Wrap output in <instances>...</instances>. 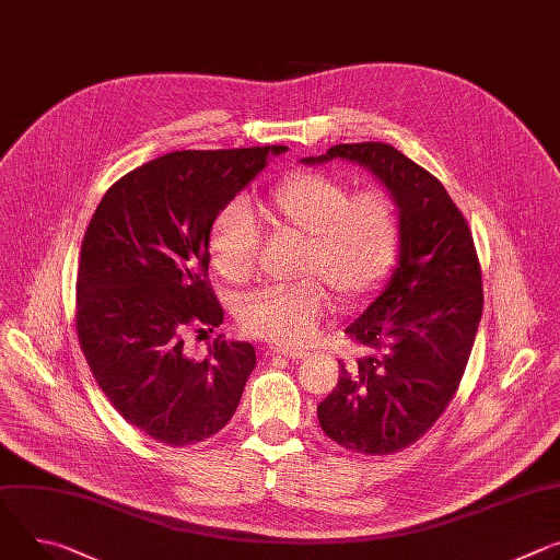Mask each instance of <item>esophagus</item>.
Listing matches in <instances>:
<instances>
[{"label":"esophagus","instance_id":"1","mask_svg":"<svg viewBox=\"0 0 560 560\" xmlns=\"http://www.w3.org/2000/svg\"><path fill=\"white\" fill-rule=\"evenodd\" d=\"M266 354H268V358H275V354H279V358L303 360V358H306V350H303V348H285V346H270V348H266Z\"/></svg>","mask_w":560,"mask_h":560}]
</instances>
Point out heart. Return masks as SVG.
Returning <instances> with one entry per match:
<instances>
[{
  "label": "heart",
  "instance_id": "b5f03b06",
  "mask_svg": "<svg viewBox=\"0 0 560 560\" xmlns=\"http://www.w3.org/2000/svg\"><path fill=\"white\" fill-rule=\"evenodd\" d=\"M257 217L277 236L301 241L290 285L247 294L236 311L238 328L279 346L311 341L328 306V288L341 301L371 292L390 270L399 245L395 202L380 189L348 194L330 174L301 172L277 185L257 206ZM257 225L243 206H228L212 225L210 257L232 285H243L257 268Z\"/></svg>",
  "mask_w": 560,
  "mask_h": 560
}]
</instances>
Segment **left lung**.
I'll return each instance as SVG.
<instances>
[{
  "label": "left lung",
  "instance_id": "1",
  "mask_svg": "<svg viewBox=\"0 0 560 560\" xmlns=\"http://www.w3.org/2000/svg\"><path fill=\"white\" fill-rule=\"evenodd\" d=\"M358 163L390 194L397 266L346 332L369 354L317 406L324 433L348 451L386 455L420 440L460 384L482 317L474 236L442 183L384 142L335 144L303 165Z\"/></svg>",
  "mask_w": 560,
  "mask_h": 560
}]
</instances>
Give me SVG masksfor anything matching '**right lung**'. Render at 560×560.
Listing matches in <instances>:
<instances>
[{
	"mask_svg": "<svg viewBox=\"0 0 560 560\" xmlns=\"http://www.w3.org/2000/svg\"><path fill=\"white\" fill-rule=\"evenodd\" d=\"M285 151H172L116 180L91 217L75 285L78 339L114 409L151 440L202 442L236 411L257 366L252 343L219 335L196 362L183 335L223 324L208 279L214 219Z\"/></svg>",
	"mask_w": 560,
	"mask_h": 560,
	"instance_id": "obj_1",
	"label": "right lung"
}]
</instances>
